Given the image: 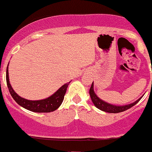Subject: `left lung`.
I'll list each match as a JSON object with an SVG mask.
<instances>
[{"instance_id": "left-lung-1", "label": "left lung", "mask_w": 152, "mask_h": 152, "mask_svg": "<svg viewBox=\"0 0 152 152\" xmlns=\"http://www.w3.org/2000/svg\"><path fill=\"white\" fill-rule=\"evenodd\" d=\"M89 94L93 103L94 104V106L96 108H98L99 110H100L102 111H104V112L107 113H121L123 112V111L127 110L128 109L131 108L133 106H135L142 97V96H141L140 98H139L135 102L130 103V104H127V105H113V104L107 103V102L101 100L100 97H98V96L95 94L94 91V81H93L91 88H90Z\"/></svg>"}]
</instances>
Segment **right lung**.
I'll use <instances>...</instances> for the list:
<instances>
[{"instance_id":"add662e5","label":"right lung","mask_w":152,"mask_h":152,"mask_svg":"<svg viewBox=\"0 0 152 152\" xmlns=\"http://www.w3.org/2000/svg\"><path fill=\"white\" fill-rule=\"evenodd\" d=\"M6 79L8 89H9L10 95L13 98V100L23 108L35 113H50L57 110L63 102L64 94H65L67 91V88L71 82V81H69L68 83L64 84L53 94L51 95L49 97L45 98V99L39 100H29L19 96L14 91V90L12 88V86L10 85V80H9L8 64L7 67Z\"/></svg>"}]
</instances>
